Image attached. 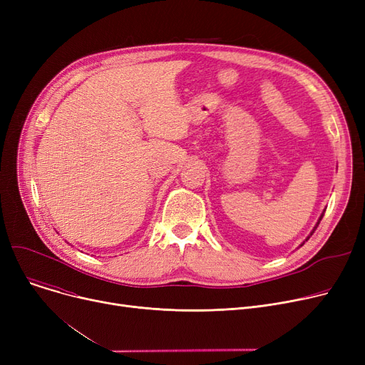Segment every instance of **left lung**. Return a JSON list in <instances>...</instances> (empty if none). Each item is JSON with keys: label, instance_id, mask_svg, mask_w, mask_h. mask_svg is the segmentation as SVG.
<instances>
[{"label": "left lung", "instance_id": "1", "mask_svg": "<svg viewBox=\"0 0 365 365\" xmlns=\"http://www.w3.org/2000/svg\"><path fill=\"white\" fill-rule=\"evenodd\" d=\"M324 213H325V210H324V212H322V213H321V216H319V219H318V222H317V225H315V226H314V229H312V231H311V234H309V235H308V237H306V240H304V241H308V240H309V238H311V235H312V234H314V232H315V229H317V227H318V225H319V222H321V219H322V216H324ZM304 241H303V242H302V244H300V247H302V245H303V244H304Z\"/></svg>", "mask_w": 365, "mask_h": 365}]
</instances>
